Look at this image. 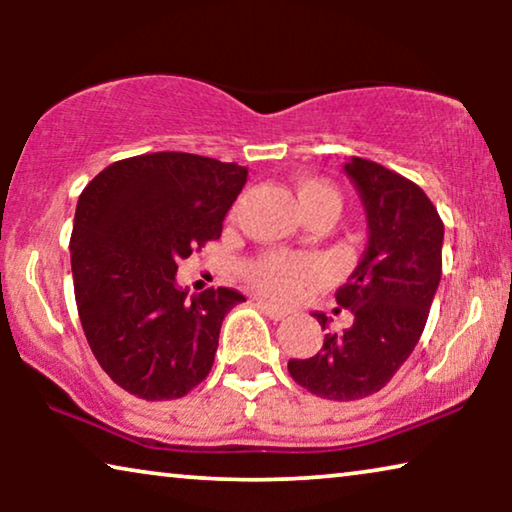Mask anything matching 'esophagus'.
Wrapping results in <instances>:
<instances>
[{
    "instance_id": "obj_1",
    "label": "esophagus",
    "mask_w": 512,
    "mask_h": 512,
    "mask_svg": "<svg viewBox=\"0 0 512 512\" xmlns=\"http://www.w3.org/2000/svg\"><path fill=\"white\" fill-rule=\"evenodd\" d=\"M258 307H261V310H263L265 314H268L270 319H275V321H282V319H286V314H289L286 310H282V307L272 305L270 300H263V298L258 300Z\"/></svg>"
}]
</instances>
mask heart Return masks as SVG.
Here are the masks:
<instances>
[{"mask_svg": "<svg viewBox=\"0 0 512 512\" xmlns=\"http://www.w3.org/2000/svg\"><path fill=\"white\" fill-rule=\"evenodd\" d=\"M296 200L300 212L307 219L312 216H333L340 209L338 188L317 177H303L296 181ZM247 282L265 296L275 300H289L300 291V286L312 282L319 275V263L303 254H286V251H263L244 263Z\"/></svg>", "mask_w": 512, "mask_h": 512, "instance_id": "1", "label": "heart"}]
</instances>
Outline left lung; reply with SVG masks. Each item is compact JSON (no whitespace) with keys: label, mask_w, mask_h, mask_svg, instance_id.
I'll list each match as a JSON object with an SVG mask.
<instances>
[{"label":"left lung","mask_w":512,"mask_h":512,"mask_svg":"<svg viewBox=\"0 0 512 512\" xmlns=\"http://www.w3.org/2000/svg\"><path fill=\"white\" fill-rule=\"evenodd\" d=\"M368 214V249L335 291L352 326L326 333L310 359H291L300 387L328 401H359L380 391L422 338L443 275V219L415 181L366 158L345 165ZM326 328V314H317Z\"/></svg>","instance_id":"8db88e82"}]
</instances>
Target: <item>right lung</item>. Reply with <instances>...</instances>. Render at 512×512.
Returning a JSON list of instances; mask_svg holds the SVG:
<instances>
[{
    "label": "right lung",
    "instance_id": "1",
    "mask_svg": "<svg viewBox=\"0 0 512 512\" xmlns=\"http://www.w3.org/2000/svg\"><path fill=\"white\" fill-rule=\"evenodd\" d=\"M247 167L181 151L111 163L83 188L72 249L74 296L97 363L144 401H172L214 366L223 317L242 303L219 286L186 298L179 258L219 240Z\"/></svg>",
    "mask_w": 512,
    "mask_h": 512
}]
</instances>
